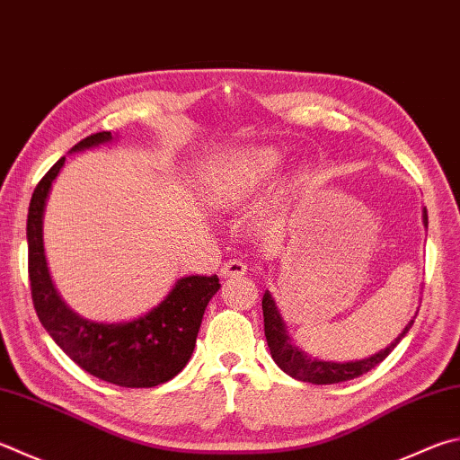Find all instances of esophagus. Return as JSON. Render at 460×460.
Listing matches in <instances>:
<instances>
[{
	"mask_svg": "<svg viewBox=\"0 0 460 460\" xmlns=\"http://www.w3.org/2000/svg\"><path fill=\"white\" fill-rule=\"evenodd\" d=\"M247 265L241 261V259H229L225 261L221 267V275L223 278H239V275H245Z\"/></svg>",
	"mask_w": 460,
	"mask_h": 460,
	"instance_id": "1",
	"label": "esophagus"
}]
</instances>
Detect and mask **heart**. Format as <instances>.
Instances as JSON below:
<instances>
[{"label": "heart", "mask_w": 460, "mask_h": 460, "mask_svg": "<svg viewBox=\"0 0 460 460\" xmlns=\"http://www.w3.org/2000/svg\"><path fill=\"white\" fill-rule=\"evenodd\" d=\"M281 166V156L275 150H259L233 164L217 185L215 199L221 205H239L257 193Z\"/></svg>", "instance_id": "b5f03b06"}]
</instances>
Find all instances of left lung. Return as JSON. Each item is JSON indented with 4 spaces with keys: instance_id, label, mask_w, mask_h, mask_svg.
<instances>
[{
    "instance_id": "1",
    "label": "left lung",
    "mask_w": 460,
    "mask_h": 460,
    "mask_svg": "<svg viewBox=\"0 0 460 460\" xmlns=\"http://www.w3.org/2000/svg\"><path fill=\"white\" fill-rule=\"evenodd\" d=\"M424 225L429 227L427 211H424ZM261 307H263L265 340H267V346L271 349V358L275 360V364H278L283 372L289 374L291 378L302 380V382H312V384H338V382L354 380L358 376L370 372L382 360H386L388 354L400 344V340L406 336L408 330H411L414 323V320H411V323L406 325L404 332L400 333V336L392 341L388 348L380 349L378 354L364 358V360L338 364V362H322V360H315V358L312 360V358L304 354L297 346L291 344V340L286 332V323H283L270 291H265L263 294Z\"/></svg>"
}]
</instances>
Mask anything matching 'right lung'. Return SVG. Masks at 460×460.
<instances>
[{
  "instance_id": "right-lung-1",
  "label": "right lung",
  "mask_w": 460,
  "mask_h": 460,
  "mask_svg": "<svg viewBox=\"0 0 460 460\" xmlns=\"http://www.w3.org/2000/svg\"><path fill=\"white\" fill-rule=\"evenodd\" d=\"M108 140H112L111 132H96L72 150H84ZM64 161L66 156L38 182L28 211V273L40 322L82 370L100 380L124 388H153L169 382L185 368L193 354L205 307L221 288L219 278H181L161 304L132 322L98 323L74 314L54 289L41 239L46 199Z\"/></svg>"
}]
</instances>
